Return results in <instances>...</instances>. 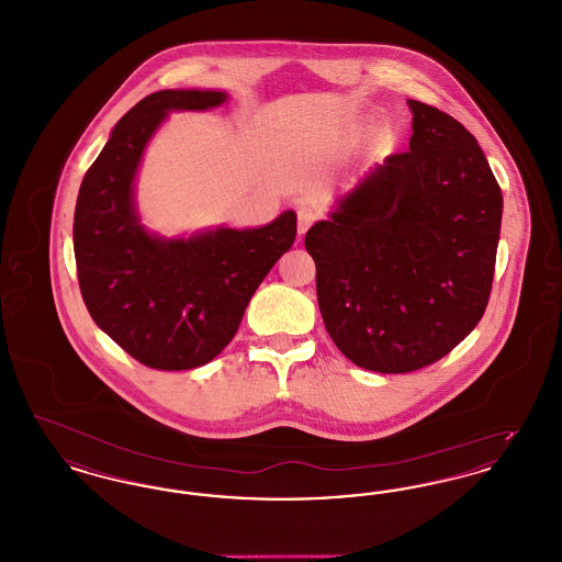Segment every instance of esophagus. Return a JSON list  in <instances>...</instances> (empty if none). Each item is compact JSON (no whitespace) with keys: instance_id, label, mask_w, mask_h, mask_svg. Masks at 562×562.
Here are the masks:
<instances>
[{"instance_id":"esophagus-1","label":"esophagus","mask_w":562,"mask_h":562,"mask_svg":"<svg viewBox=\"0 0 562 562\" xmlns=\"http://www.w3.org/2000/svg\"><path fill=\"white\" fill-rule=\"evenodd\" d=\"M296 214H299V236H303L312 227V223L318 218V214H316V211H312L310 206H301Z\"/></svg>"}]
</instances>
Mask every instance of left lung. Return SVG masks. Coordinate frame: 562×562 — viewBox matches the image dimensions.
Returning <instances> with one entry per match:
<instances>
[{"label":"left lung","instance_id":"8db88e82","mask_svg":"<svg viewBox=\"0 0 562 562\" xmlns=\"http://www.w3.org/2000/svg\"><path fill=\"white\" fill-rule=\"evenodd\" d=\"M408 151L392 154L305 236L322 321L374 373H411L459 346L486 310L504 198L479 140L406 101Z\"/></svg>","mask_w":562,"mask_h":562}]
</instances>
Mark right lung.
<instances>
[{
	"mask_svg": "<svg viewBox=\"0 0 562 562\" xmlns=\"http://www.w3.org/2000/svg\"><path fill=\"white\" fill-rule=\"evenodd\" d=\"M223 90H160L111 131L81 181L74 250L83 303L97 326L160 371H188L234 339L250 296L293 246L296 214L263 227H216L164 238L140 223L134 183L151 136L170 111H206Z\"/></svg>",
	"mask_w": 562,
	"mask_h": 562,
	"instance_id": "add662e5",
	"label": "right lung"
}]
</instances>
